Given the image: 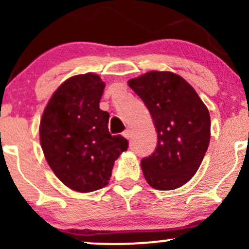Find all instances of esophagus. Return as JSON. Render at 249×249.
I'll use <instances>...</instances> for the list:
<instances>
[{"label": "esophagus", "mask_w": 249, "mask_h": 249, "mask_svg": "<svg viewBox=\"0 0 249 249\" xmlns=\"http://www.w3.org/2000/svg\"><path fill=\"white\" fill-rule=\"evenodd\" d=\"M123 136H124L126 139H130L131 138V131L130 130H125L124 132H123Z\"/></svg>", "instance_id": "obj_1"}]
</instances>
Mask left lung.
Returning a JSON list of instances; mask_svg holds the SVG:
<instances>
[{
	"label": "left lung",
	"instance_id": "obj_1",
	"mask_svg": "<svg viewBox=\"0 0 249 249\" xmlns=\"http://www.w3.org/2000/svg\"><path fill=\"white\" fill-rule=\"evenodd\" d=\"M152 116L158 142L154 152L142 159L150 186L176 190L185 185L204 159L211 138L206 105L182 77L170 71H150L128 81Z\"/></svg>",
	"mask_w": 249,
	"mask_h": 249
}]
</instances>
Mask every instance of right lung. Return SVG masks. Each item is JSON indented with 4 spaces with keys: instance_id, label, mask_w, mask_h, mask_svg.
Instances as JSON below:
<instances>
[{
    "instance_id": "1",
    "label": "right lung",
    "mask_w": 249,
    "mask_h": 249,
    "mask_svg": "<svg viewBox=\"0 0 249 249\" xmlns=\"http://www.w3.org/2000/svg\"><path fill=\"white\" fill-rule=\"evenodd\" d=\"M105 84L95 73L77 75L58 87L44 108L39 139L48 164L64 185L92 192L108 184L115 160L127 150L108 132V112L99 108Z\"/></svg>"
}]
</instances>
